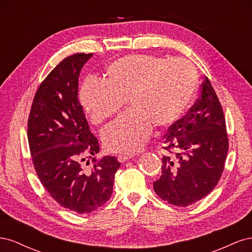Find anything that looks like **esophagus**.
Here are the masks:
<instances>
[{
    "mask_svg": "<svg viewBox=\"0 0 252 252\" xmlns=\"http://www.w3.org/2000/svg\"><path fill=\"white\" fill-rule=\"evenodd\" d=\"M130 158H132V156H126V155H121V156H119L118 157V161L120 162V163H124V162H126V161H128V159H130Z\"/></svg>",
    "mask_w": 252,
    "mask_h": 252,
    "instance_id": "obj_1",
    "label": "esophagus"
}]
</instances>
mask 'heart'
<instances>
[{
    "instance_id": "obj_1",
    "label": "heart",
    "mask_w": 252,
    "mask_h": 252,
    "mask_svg": "<svg viewBox=\"0 0 252 252\" xmlns=\"http://www.w3.org/2000/svg\"><path fill=\"white\" fill-rule=\"evenodd\" d=\"M105 81L88 78L80 101L91 123L98 125L114 116L128 100L130 110L102 131L105 148L114 154L142 149L152 128L167 129L185 116L197 85L196 71L188 61L150 55H128L112 61Z\"/></svg>"
}]
</instances>
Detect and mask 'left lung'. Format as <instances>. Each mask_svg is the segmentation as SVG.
Wrapping results in <instances>:
<instances>
[{
  "mask_svg": "<svg viewBox=\"0 0 252 252\" xmlns=\"http://www.w3.org/2000/svg\"><path fill=\"white\" fill-rule=\"evenodd\" d=\"M201 96L185 117L169 128L163 149L162 175L154 183L156 193L179 207L209 194L224 170L228 136L222 106L207 77Z\"/></svg>",
  "mask_w": 252,
  "mask_h": 252,
  "instance_id": "left-lung-1",
  "label": "left lung"
}]
</instances>
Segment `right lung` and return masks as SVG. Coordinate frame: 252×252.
Segmentation results:
<instances>
[{"label": "right lung", "instance_id": "right-lung-1", "mask_svg": "<svg viewBox=\"0 0 252 252\" xmlns=\"http://www.w3.org/2000/svg\"><path fill=\"white\" fill-rule=\"evenodd\" d=\"M93 56L68 57L47 75L34 95L27 129L43 186L64 208L79 213L94 211L110 199L121 165L114 157H94L100 151L98 142L78 100L80 72ZM85 157L93 158L91 170L80 165Z\"/></svg>", "mask_w": 252, "mask_h": 252}]
</instances>
